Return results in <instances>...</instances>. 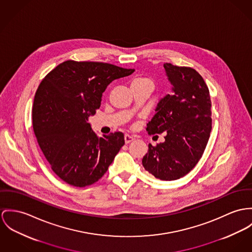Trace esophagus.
Returning <instances> with one entry per match:
<instances>
[{
  "label": "esophagus",
  "mask_w": 252,
  "mask_h": 252,
  "mask_svg": "<svg viewBox=\"0 0 252 252\" xmlns=\"http://www.w3.org/2000/svg\"><path fill=\"white\" fill-rule=\"evenodd\" d=\"M133 140H134V137L128 135V134H125V142H126V144H129Z\"/></svg>",
  "instance_id": "obj_1"
}]
</instances>
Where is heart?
Segmentation results:
<instances>
[{"instance_id":"heart-1","label":"heart","mask_w":252,"mask_h":252,"mask_svg":"<svg viewBox=\"0 0 252 252\" xmlns=\"http://www.w3.org/2000/svg\"><path fill=\"white\" fill-rule=\"evenodd\" d=\"M140 80H149V79H147V78H136L133 81H140Z\"/></svg>"}]
</instances>
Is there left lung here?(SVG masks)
<instances>
[{
	"label": "left lung",
	"mask_w": 252,
	"mask_h": 252,
	"mask_svg": "<svg viewBox=\"0 0 252 252\" xmlns=\"http://www.w3.org/2000/svg\"><path fill=\"white\" fill-rule=\"evenodd\" d=\"M164 69L172 93L158 101L147 131H165V142L150 144L142 163L156 178L171 181L191 172L201 158L212 129V112L209 89L194 69L171 63Z\"/></svg>",
	"instance_id": "1"
}]
</instances>
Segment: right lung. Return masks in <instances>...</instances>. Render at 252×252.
<instances>
[{
    "label": "right lung",
    "instance_id": "1",
    "mask_svg": "<svg viewBox=\"0 0 252 252\" xmlns=\"http://www.w3.org/2000/svg\"><path fill=\"white\" fill-rule=\"evenodd\" d=\"M133 72L67 60L41 81L33 101V131L52 170L66 183L85 187L97 182L125 145L122 132L98 138L87 121L99 108L106 87Z\"/></svg>",
    "mask_w": 252,
    "mask_h": 252
}]
</instances>
